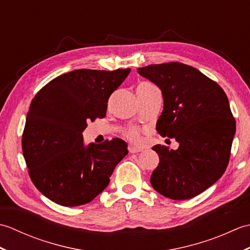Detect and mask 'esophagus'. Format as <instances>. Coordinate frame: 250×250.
I'll use <instances>...</instances> for the list:
<instances>
[{
  "instance_id": "obj_1",
  "label": "esophagus",
  "mask_w": 250,
  "mask_h": 250,
  "mask_svg": "<svg viewBox=\"0 0 250 250\" xmlns=\"http://www.w3.org/2000/svg\"><path fill=\"white\" fill-rule=\"evenodd\" d=\"M140 151H142L141 148H137V147H134V146H130L129 147V152H131V153H137V152H140Z\"/></svg>"
}]
</instances>
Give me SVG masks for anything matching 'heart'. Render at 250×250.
<instances>
[{
  "label": "heart",
  "mask_w": 250,
  "mask_h": 250,
  "mask_svg": "<svg viewBox=\"0 0 250 250\" xmlns=\"http://www.w3.org/2000/svg\"><path fill=\"white\" fill-rule=\"evenodd\" d=\"M125 137L128 139L131 143H133L135 145H140L142 143V137L140 132L136 129H130L125 132Z\"/></svg>",
  "instance_id": "obj_1"
}]
</instances>
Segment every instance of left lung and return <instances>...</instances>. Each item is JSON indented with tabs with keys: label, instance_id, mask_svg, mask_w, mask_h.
<instances>
[{
	"label": "left lung",
	"instance_id": "1",
	"mask_svg": "<svg viewBox=\"0 0 250 250\" xmlns=\"http://www.w3.org/2000/svg\"><path fill=\"white\" fill-rule=\"evenodd\" d=\"M160 88L163 110L157 121L162 136L175 139L176 150L152 147L159 158L151 186L172 200H187L213 186L225 173L235 134L227 94L196 68L179 62L137 68Z\"/></svg>",
	"mask_w": 250,
	"mask_h": 250
}]
</instances>
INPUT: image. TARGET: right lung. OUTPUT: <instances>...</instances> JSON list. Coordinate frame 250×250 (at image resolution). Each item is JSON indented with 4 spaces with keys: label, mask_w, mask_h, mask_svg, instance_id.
<instances>
[{
    "label": "right lung",
    "mask_w": 250,
    "mask_h": 250,
    "mask_svg": "<svg viewBox=\"0 0 250 250\" xmlns=\"http://www.w3.org/2000/svg\"><path fill=\"white\" fill-rule=\"evenodd\" d=\"M130 71H72L52 79L32 100L22 152L31 180L46 198L79 206L108 186L128 145L120 139L84 145L83 132L90 120L104 118L110 94Z\"/></svg>",
    "instance_id": "obj_1"
}]
</instances>
